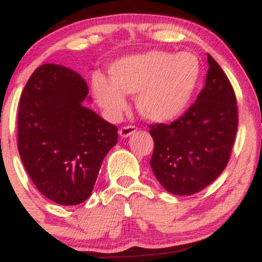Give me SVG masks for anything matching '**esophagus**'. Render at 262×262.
Returning a JSON list of instances; mask_svg holds the SVG:
<instances>
[{
	"instance_id": "1",
	"label": "esophagus",
	"mask_w": 262,
	"mask_h": 262,
	"mask_svg": "<svg viewBox=\"0 0 262 262\" xmlns=\"http://www.w3.org/2000/svg\"><path fill=\"white\" fill-rule=\"evenodd\" d=\"M135 132H137V127L135 125H125V127H122L119 129V135L122 138H128L132 134H134Z\"/></svg>"
}]
</instances>
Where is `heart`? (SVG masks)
I'll use <instances>...</instances> for the list:
<instances>
[{
  "instance_id": "obj_1",
  "label": "heart",
  "mask_w": 262,
  "mask_h": 262,
  "mask_svg": "<svg viewBox=\"0 0 262 262\" xmlns=\"http://www.w3.org/2000/svg\"><path fill=\"white\" fill-rule=\"evenodd\" d=\"M110 80L92 76V91L98 104L118 117L127 107L124 95H137V108L146 119L167 122L187 110L201 77V62L194 54L164 50L127 56L108 69Z\"/></svg>"
}]
</instances>
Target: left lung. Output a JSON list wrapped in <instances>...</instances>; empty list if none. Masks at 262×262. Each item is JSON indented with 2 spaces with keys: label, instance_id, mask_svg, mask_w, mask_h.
<instances>
[{
  "label": "left lung",
  "instance_id": "8db88e82",
  "mask_svg": "<svg viewBox=\"0 0 262 262\" xmlns=\"http://www.w3.org/2000/svg\"><path fill=\"white\" fill-rule=\"evenodd\" d=\"M206 85L197 100L170 124H150V166L170 193L202 191L223 172L237 130L236 97L229 79L209 54Z\"/></svg>",
  "mask_w": 262,
  "mask_h": 262
}]
</instances>
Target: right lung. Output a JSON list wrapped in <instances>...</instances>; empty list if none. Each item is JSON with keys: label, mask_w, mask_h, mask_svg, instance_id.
Instances as JSON below:
<instances>
[{"label": "right lung", "mask_w": 262, "mask_h": 262, "mask_svg": "<svg viewBox=\"0 0 262 262\" xmlns=\"http://www.w3.org/2000/svg\"><path fill=\"white\" fill-rule=\"evenodd\" d=\"M87 93L76 71L44 64L20 95V159L38 191L62 206L91 196L102 161L118 140V128L82 104Z\"/></svg>", "instance_id": "right-lung-1"}]
</instances>
